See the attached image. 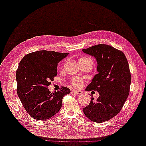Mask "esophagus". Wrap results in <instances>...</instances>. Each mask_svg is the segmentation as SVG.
<instances>
[{"label": "esophagus", "mask_w": 146, "mask_h": 146, "mask_svg": "<svg viewBox=\"0 0 146 146\" xmlns=\"http://www.w3.org/2000/svg\"><path fill=\"white\" fill-rule=\"evenodd\" d=\"M72 93L74 94H82V91H78V90H72Z\"/></svg>", "instance_id": "esophagus-1"}]
</instances>
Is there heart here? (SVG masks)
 Here are the masks:
<instances>
[{
  "instance_id": "1",
  "label": "heart",
  "mask_w": 146,
  "mask_h": 146,
  "mask_svg": "<svg viewBox=\"0 0 146 146\" xmlns=\"http://www.w3.org/2000/svg\"><path fill=\"white\" fill-rule=\"evenodd\" d=\"M84 62H91L93 63L92 60H91L90 58H88L82 57L79 59V63ZM72 84L73 86H74V87H80L82 86V84H83V82H82V80L81 79H80L79 78H75L72 79Z\"/></svg>"
}]
</instances>
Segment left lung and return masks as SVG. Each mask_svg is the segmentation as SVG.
I'll return each mask as SVG.
<instances>
[{
	"label": "left lung",
	"mask_w": 146,
	"mask_h": 146,
	"mask_svg": "<svg viewBox=\"0 0 146 146\" xmlns=\"http://www.w3.org/2000/svg\"><path fill=\"white\" fill-rule=\"evenodd\" d=\"M82 51L94 56L98 64V73L85 90L99 93L96 100L91 98L83 111L92 121L105 122L119 113L128 97L131 83L128 62L123 52L107 44L93 46Z\"/></svg>",
	"instance_id": "1"
}]
</instances>
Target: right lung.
I'll return each mask as SVG.
<instances>
[{
  "label": "right lung",
  "mask_w": 146,
  "mask_h": 146,
  "mask_svg": "<svg viewBox=\"0 0 146 146\" xmlns=\"http://www.w3.org/2000/svg\"><path fill=\"white\" fill-rule=\"evenodd\" d=\"M68 53L39 50L27 54L16 72L17 94L23 107L36 120H46L60 110L64 96L70 90L62 87L51 93L47 88L57 74L58 63Z\"/></svg>",
  "instance_id": "right-lung-1"
}]
</instances>
